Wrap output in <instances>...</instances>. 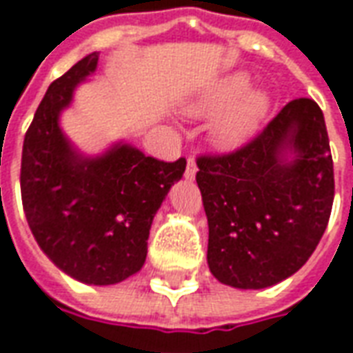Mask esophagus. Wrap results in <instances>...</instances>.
I'll return each mask as SVG.
<instances>
[{
	"label": "esophagus",
	"mask_w": 353,
	"mask_h": 353,
	"mask_svg": "<svg viewBox=\"0 0 353 353\" xmlns=\"http://www.w3.org/2000/svg\"><path fill=\"white\" fill-rule=\"evenodd\" d=\"M194 176H196V162H194V159H189L187 161V170H185V179L192 181Z\"/></svg>",
	"instance_id": "34e87169"
}]
</instances>
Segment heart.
I'll list each match as a JSON object with an SVG mask.
<instances>
[{"label": "heart", "mask_w": 353, "mask_h": 353, "mask_svg": "<svg viewBox=\"0 0 353 353\" xmlns=\"http://www.w3.org/2000/svg\"><path fill=\"white\" fill-rule=\"evenodd\" d=\"M250 77L245 73H230L189 101L187 111L194 117H210L225 105L228 108L217 117L212 128L215 145L232 151L245 145L259 132L270 111V96L259 88H248Z\"/></svg>", "instance_id": "heart-1"}]
</instances>
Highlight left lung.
Segmentation results:
<instances>
[{
    "label": "left lung",
    "instance_id": "1",
    "mask_svg": "<svg viewBox=\"0 0 353 353\" xmlns=\"http://www.w3.org/2000/svg\"><path fill=\"white\" fill-rule=\"evenodd\" d=\"M196 164L208 266L217 280L265 289L310 259L334 199L329 136L316 101H289L248 145Z\"/></svg>",
    "mask_w": 353,
    "mask_h": 353
}]
</instances>
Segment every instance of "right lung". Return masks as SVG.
I'll use <instances>...</instances> for the list:
<instances>
[{
  "label": "right lung",
  "mask_w": 353,
  "mask_h": 353,
  "mask_svg": "<svg viewBox=\"0 0 353 353\" xmlns=\"http://www.w3.org/2000/svg\"><path fill=\"white\" fill-rule=\"evenodd\" d=\"M96 68L92 52L50 83L24 138L20 191L43 253L73 280L113 285L141 270L154 214L187 161H157L126 141L96 157L73 145L60 115Z\"/></svg>",
  "instance_id": "obj_1"
}]
</instances>
